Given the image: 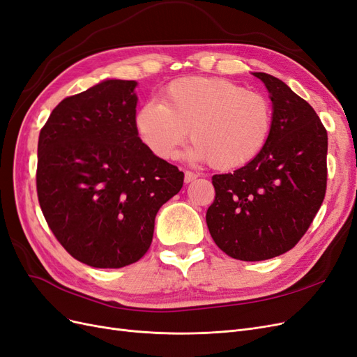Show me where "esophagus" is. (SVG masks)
Here are the masks:
<instances>
[{
  "mask_svg": "<svg viewBox=\"0 0 357 357\" xmlns=\"http://www.w3.org/2000/svg\"><path fill=\"white\" fill-rule=\"evenodd\" d=\"M198 178V174L197 172H192V171H186L185 172V183H190L193 180Z\"/></svg>",
  "mask_w": 357,
  "mask_h": 357,
  "instance_id": "34e87169",
  "label": "esophagus"
}]
</instances>
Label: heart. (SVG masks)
Listing matches in <instances>:
<instances>
[{"label": "heart", "mask_w": 357, "mask_h": 357, "mask_svg": "<svg viewBox=\"0 0 357 357\" xmlns=\"http://www.w3.org/2000/svg\"><path fill=\"white\" fill-rule=\"evenodd\" d=\"M135 129L150 152L171 159L186 138L190 159L228 171L262 152L271 135L273 107L261 92L219 77H185L169 83L159 102H146Z\"/></svg>", "instance_id": "obj_1"}]
</instances>
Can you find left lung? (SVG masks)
Instances as JSON below:
<instances>
[{
  "label": "left lung",
  "mask_w": 357,
  "mask_h": 357,
  "mask_svg": "<svg viewBox=\"0 0 357 357\" xmlns=\"http://www.w3.org/2000/svg\"><path fill=\"white\" fill-rule=\"evenodd\" d=\"M273 101V129L264 150L229 174L213 176L208 231L222 252L245 262L294 248L326 193L328 132L314 109L280 79L253 73Z\"/></svg>",
  "instance_id": "left-lung-1"
}]
</instances>
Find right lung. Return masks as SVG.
I'll return each instance as SVG.
<instances>
[{
	"label": "right lung",
	"instance_id": "right-lung-1",
	"mask_svg": "<svg viewBox=\"0 0 357 357\" xmlns=\"http://www.w3.org/2000/svg\"><path fill=\"white\" fill-rule=\"evenodd\" d=\"M134 80H105L62 100L38 137L37 195L50 231L77 261L122 268L142 259L159 208L185 174L135 129Z\"/></svg>",
	"mask_w": 357,
	"mask_h": 357
}]
</instances>
